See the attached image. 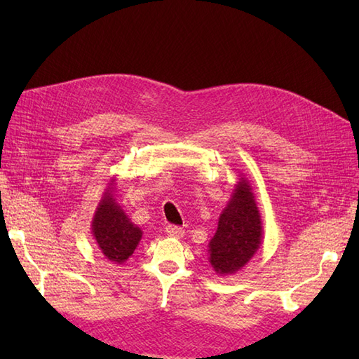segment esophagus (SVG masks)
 Instances as JSON below:
<instances>
[{
	"label": "esophagus",
	"instance_id": "1",
	"mask_svg": "<svg viewBox=\"0 0 359 359\" xmlns=\"http://www.w3.org/2000/svg\"><path fill=\"white\" fill-rule=\"evenodd\" d=\"M165 231L168 233V236H171V238H177V239L182 238V236L185 234L184 228H180V226H177V225H168Z\"/></svg>",
	"mask_w": 359,
	"mask_h": 359
}]
</instances>
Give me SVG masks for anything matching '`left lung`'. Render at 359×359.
<instances>
[{
	"label": "left lung",
	"instance_id": "8db88e82",
	"mask_svg": "<svg viewBox=\"0 0 359 359\" xmlns=\"http://www.w3.org/2000/svg\"><path fill=\"white\" fill-rule=\"evenodd\" d=\"M261 216L245 179L236 185L231 201L219 219L210 241V262L219 274H233L245 265L261 245Z\"/></svg>",
	"mask_w": 359,
	"mask_h": 359
}]
</instances>
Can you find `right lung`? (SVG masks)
Returning a JSON list of instances; mask_svg holds the SVG:
<instances>
[{"mask_svg":"<svg viewBox=\"0 0 359 359\" xmlns=\"http://www.w3.org/2000/svg\"><path fill=\"white\" fill-rule=\"evenodd\" d=\"M93 233L102 253L116 264L125 262L142 239L140 228L128 219L111 193H106L98 205L93 220Z\"/></svg>","mask_w":359,"mask_h":359,"instance_id":"obj_1","label":"right lung"}]
</instances>
